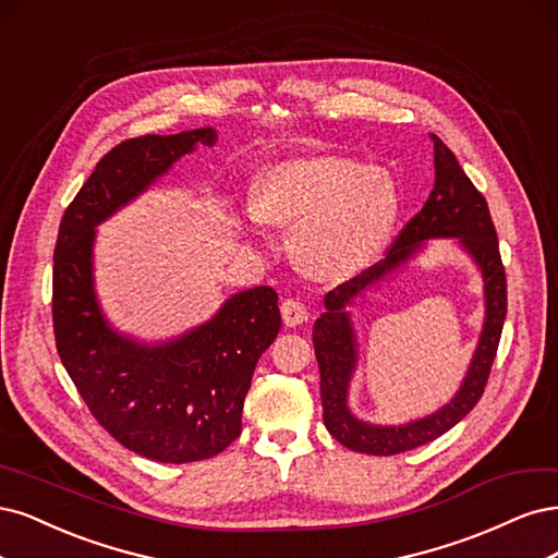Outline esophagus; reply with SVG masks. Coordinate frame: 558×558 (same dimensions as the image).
<instances>
[{
  "instance_id": "obj_1",
  "label": "esophagus",
  "mask_w": 558,
  "mask_h": 558,
  "mask_svg": "<svg viewBox=\"0 0 558 558\" xmlns=\"http://www.w3.org/2000/svg\"><path fill=\"white\" fill-rule=\"evenodd\" d=\"M280 313L287 327H299L308 319V308H305V303L299 299H284L280 305Z\"/></svg>"
}]
</instances>
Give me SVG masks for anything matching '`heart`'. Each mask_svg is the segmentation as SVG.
<instances>
[{
  "label": "heart",
  "instance_id": "b5f03b06",
  "mask_svg": "<svg viewBox=\"0 0 558 558\" xmlns=\"http://www.w3.org/2000/svg\"><path fill=\"white\" fill-rule=\"evenodd\" d=\"M389 173L345 157L287 161L253 190L259 220L294 229L299 264L315 278L345 280L375 262L399 215Z\"/></svg>",
  "mask_w": 558,
  "mask_h": 558
}]
</instances>
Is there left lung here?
I'll use <instances>...</instances> for the list:
<instances>
[{
	"label": "left lung",
	"instance_id": "8db88e82",
	"mask_svg": "<svg viewBox=\"0 0 558 558\" xmlns=\"http://www.w3.org/2000/svg\"><path fill=\"white\" fill-rule=\"evenodd\" d=\"M436 155V185L428 194L424 208L412 218L387 250V257L354 278L340 282L325 296L327 313H322L313 327V345L319 364V391L325 424L329 434L348 449L375 457H391L408 452L420 445L440 438L459 424L482 399L487 387L492 364L500 343L502 322L508 313V282L500 262L496 227L492 222L487 199L463 173L454 153L430 134ZM438 235H457L476 257L485 276L488 294V322L485 323L481 345L476 351L470 375L458 397L436 416L413 423L408 427H371L354 421L344 399L347 383L353 367V341L349 320L342 313L344 305L377 277L392 270L404 260L421 241Z\"/></svg>",
	"mask_w": 558,
	"mask_h": 558
}]
</instances>
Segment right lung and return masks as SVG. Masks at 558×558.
Masks as SVG:
<instances>
[{
	"instance_id": "right-lung-1",
	"label": "right lung",
	"mask_w": 558,
	"mask_h": 558,
	"mask_svg": "<svg viewBox=\"0 0 558 558\" xmlns=\"http://www.w3.org/2000/svg\"><path fill=\"white\" fill-rule=\"evenodd\" d=\"M213 130L146 134L106 153L62 215L52 255V329L62 364L101 428L161 463L220 454L241 436L245 393L280 331L274 287L231 296L208 325L146 348L113 333L93 292L95 227L146 190Z\"/></svg>"
}]
</instances>
